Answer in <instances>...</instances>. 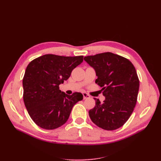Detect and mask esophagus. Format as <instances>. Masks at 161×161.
I'll use <instances>...</instances> for the list:
<instances>
[{"label": "esophagus", "mask_w": 161, "mask_h": 161, "mask_svg": "<svg viewBox=\"0 0 161 161\" xmlns=\"http://www.w3.org/2000/svg\"><path fill=\"white\" fill-rule=\"evenodd\" d=\"M82 95H83V99H86L90 98V96L89 95H87L86 93H85V92Z\"/></svg>", "instance_id": "34e87169"}]
</instances>
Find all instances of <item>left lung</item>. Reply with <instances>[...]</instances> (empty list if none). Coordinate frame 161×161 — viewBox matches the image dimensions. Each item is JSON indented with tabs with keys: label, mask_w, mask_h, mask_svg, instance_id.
<instances>
[{
	"label": "left lung",
	"mask_w": 161,
	"mask_h": 161,
	"mask_svg": "<svg viewBox=\"0 0 161 161\" xmlns=\"http://www.w3.org/2000/svg\"><path fill=\"white\" fill-rule=\"evenodd\" d=\"M95 71V83L102 87L105 97L98 99L89 111L91 119L98 127L114 130L121 127L132 114L137 101L139 79L134 65L126 58L111 52L84 58Z\"/></svg>",
	"instance_id": "8db88e82"
}]
</instances>
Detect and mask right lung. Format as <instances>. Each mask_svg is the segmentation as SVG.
I'll list each match as a JSON object with an SVG mask.
<instances>
[{"mask_svg":"<svg viewBox=\"0 0 161 161\" xmlns=\"http://www.w3.org/2000/svg\"><path fill=\"white\" fill-rule=\"evenodd\" d=\"M82 61V56L46 54L27 66L23 79V101L29 115L40 128L53 130L64 125L73 106L83 99L80 92L69 95L59 89Z\"/></svg>","mask_w":161,"mask_h":161,"instance_id":"right-lung-1","label":"right lung"}]
</instances>
